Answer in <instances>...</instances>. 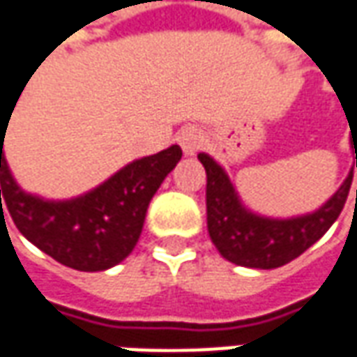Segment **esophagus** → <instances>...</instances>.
Returning a JSON list of instances; mask_svg holds the SVG:
<instances>
[{
    "label": "esophagus",
    "mask_w": 357,
    "mask_h": 357,
    "mask_svg": "<svg viewBox=\"0 0 357 357\" xmlns=\"http://www.w3.org/2000/svg\"><path fill=\"white\" fill-rule=\"evenodd\" d=\"M179 144L188 155L197 154L203 146V134L197 128H185L179 134Z\"/></svg>",
    "instance_id": "34e87169"
}]
</instances>
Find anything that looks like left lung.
Wrapping results in <instances>:
<instances>
[{"mask_svg": "<svg viewBox=\"0 0 357 357\" xmlns=\"http://www.w3.org/2000/svg\"><path fill=\"white\" fill-rule=\"evenodd\" d=\"M351 148H356V144ZM197 158L207 174L205 202L209 237L221 257L249 268H277L312 247L342 213L354 178L351 169L340 190L314 213L290 219H271L252 213L241 203L225 169L211 155L199 154Z\"/></svg>", "mask_w": 357, "mask_h": 357, "instance_id": "8db88e82", "label": "left lung"}]
</instances>
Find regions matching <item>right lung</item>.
Masks as SVG:
<instances>
[{
	"instance_id": "1",
	"label": "right lung",
	"mask_w": 357,
	"mask_h": 357,
	"mask_svg": "<svg viewBox=\"0 0 357 357\" xmlns=\"http://www.w3.org/2000/svg\"><path fill=\"white\" fill-rule=\"evenodd\" d=\"M7 124L0 122V207L3 197L21 235L61 264L84 273L124 261L140 239L150 199L181 160V148L169 146L136 160L80 197L45 202L21 190L7 167Z\"/></svg>"
}]
</instances>
